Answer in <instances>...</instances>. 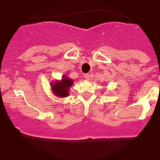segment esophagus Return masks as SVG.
<instances>
[{
    "label": "esophagus",
    "instance_id": "esophagus-1",
    "mask_svg": "<svg viewBox=\"0 0 160 160\" xmlns=\"http://www.w3.org/2000/svg\"><path fill=\"white\" fill-rule=\"evenodd\" d=\"M84 78H85V79H86V80H89V78H90V74H84Z\"/></svg>",
    "mask_w": 160,
    "mask_h": 160
}]
</instances>
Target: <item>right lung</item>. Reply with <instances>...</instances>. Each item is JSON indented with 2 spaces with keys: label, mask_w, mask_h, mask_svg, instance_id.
<instances>
[{
  "label": "right lung",
  "mask_w": 160,
  "mask_h": 160,
  "mask_svg": "<svg viewBox=\"0 0 160 160\" xmlns=\"http://www.w3.org/2000/svg\"><path fill=\"white\" fill-rule=\"evenodd\" d=\"M73 80L64 77L62 81H56L52 83V89L53 92L59 97H66L68 95V89L72 86Z\"/></svg>",
  "instance_id": "add662e5"
}]
</instances>
